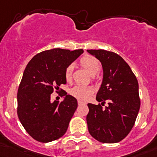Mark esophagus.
Segmentation results:
<instances>
[{
	"label": "esophagus",
	"instance_id": "1",
	"mask_svg": "<svg viewBox=\"0 0 157 157\" xmlns=\"http://www.w3.org/2000/svg\"><path fill=\"white\" fill-rule=\"evenodd\" d=\"M77 103H78L79 106H80V105H82V104H86L85 103L82 102V101H77Z\"/></svg>",
	"mask_w": 157,
	"mask_h": 157
}]
</instances>
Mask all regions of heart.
Segmentation results:
<instances>
[{"label":"heart","instance_id":"1","mask_svg":"<svg viewBox=\"0 0 157 157\" xmlns=\"http://www.w3.org/2000/svg\"><path fill=\"white\" fill-rule=\"evenodd\" d=\"M80 64L92 76H94L99 71L101 68L100 62L92 56H86L80 60ZM73 72V65H70L65 70V78L67 80L71 79ZM71 94L77 99L86 101L89 98L91 94L93 93V89L90 86H86L82 85H76L71 89Z\"/></svg>","mask_w":157,"mask_h":157}]
</instances>
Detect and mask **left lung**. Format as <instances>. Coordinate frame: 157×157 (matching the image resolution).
<instances>
[{"label": "left lung", "mask_w": 157, "mask_h": 157, "mask_svg": "<svg viewBox=\"0 0 157 157\" xmlns=\"http://www.w3.org/2000/svg\"><path fill=\"white\" fill-rule=\"evenodd\" d=\"M101 63L103 80L96 100L88 104V130L96 140L104 143L121 141L132 130L140 108L139 83L121 56L105 50H87ZM108 106L103 108L105 101Z\"/></svg>", "instance_id": "1"}]
</instances>
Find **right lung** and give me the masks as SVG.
Listing matches in <instances>:
<instances>
[{
  "label": "right lung",
  "mask_w": 157,
  "mask_h": 157,
  "mask_svg": "<svg viewBox=\"0 0 157 157\" xmlns=\"http://www.w3.org/2000/svg\"><path fill=\"white\" fill-rule=\"evenodd\" d=\"M83 52L82 49L48 50L33 56L26 67L17 94L18 116L38 142H52L67 131L77 108V99L64 91L63 101L51 102V94L66 83L67 67Z\"/></svg>",
  "instance_id": "add662e5"
}]
</instances>
